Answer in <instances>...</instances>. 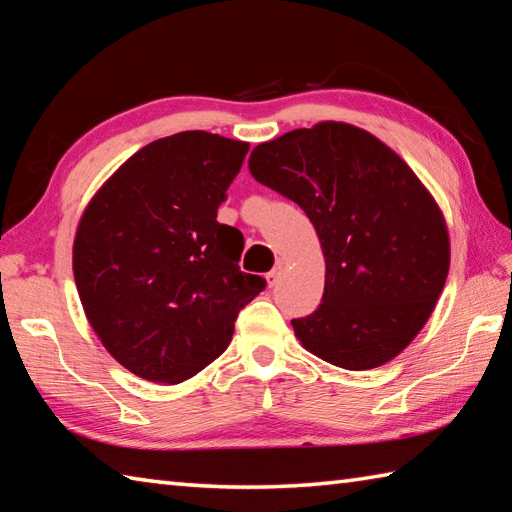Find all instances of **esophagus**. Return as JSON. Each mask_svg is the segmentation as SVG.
I'll return each instance as SVG.
<instances>
[{
    "mask_svg": "<svg viewBox=\"0 0 512 512\" xmlns=\"http://www.w3.org/2000/svg\"><path fill=\"white\" fill-rule=\"evenodd\" d=\"M281 270H284V266L277 264V266H275L273 270H270V273L266 275V281H268V286H270V288L279 284V279H281Z\"/></svg>",
    "mask_w": 512,
    "mask_h": 512,
    "instance_id": "34e87169",
    "label": "esophagus"
}]
</instances>
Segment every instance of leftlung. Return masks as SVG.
I'll return each instance as SVG.
<instances>
[{"instance_id": "obj_1", "label": "left lung", "mask_w": 512, "mask_h": 512, "mask_svg": "<svg viewBox=\"0 0 512 512\" xmlns=\"http://www.w3.org/2000/svg\"><path fill=\"white\" fill-rule=\"evenodd\" d=\"M248 169L301 206L323 248L321 306L292 321L301 345L354 372L396 358L429 321L451 262L420 178L383 140L336 121L257 145Z\"/></svg>"}]
</instances>
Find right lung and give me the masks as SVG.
I'll return each instance as SVG.
<instances>
[{
  "instance_id": "obj_1",
  "label": "right lung",
  "mask_w": 512,
  "mask_h": 512,
  "mask_svg": "<svg viewBox=\"0 0 512 512\" xmlns=\"http://www.w3.org/2000/svg\"><path fill=\"white\" fill-rule=\"evenodd\" d=\"M248 143L209 132L158 138L85 206L72 270L85 317L129 372L178 385L220 356L266 281L237 262L242 237L217 206Z\"/></svg>"
}]
</instances>
